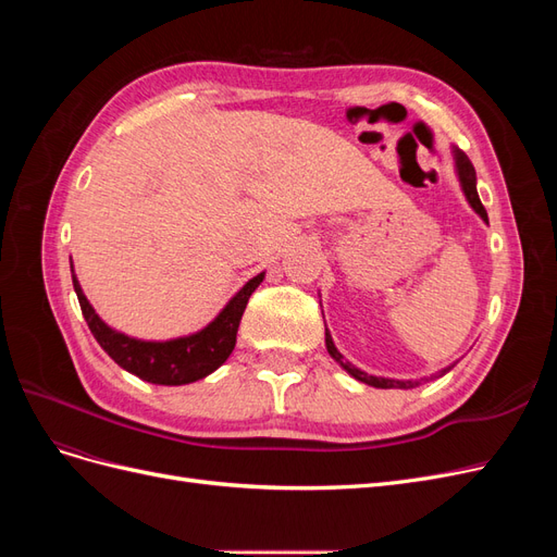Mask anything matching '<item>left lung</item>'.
Listing matches in <instances>:
<instances>
[{
	"mask_svg": "<svg viewBox=\"0 0 557 557\" xmlns=\"http://www.w3.org/2000/svg\"><path fill=\"white\" fill-rule=\"evenodd\" d=\"M453 160H455V172H458L460 188H462V193H465V197H467V201H469V207L481 215L483 223H487V213H485V209H483V205H481V199H479V193H476V172H474V164H471L469 158L462 153V150L455 148V146H453ZM325 346H327L330 356H332L336 362H339L352 379H358V381H362V383H367V385H372V387H416V385H418V381H399V379L372 376V374L362 372V369H358L356 364H350L348 360H344L342 352L336 350V346H334V342H332V334H330L327 327H325ZM450 367H453V364H450ZM450 367H448V369H450ZM444 372H446V369H444Z\"/></svg>",
	"mask_w": 557,
	"mask_h": 557,
	"instance_id": "obj_1",
	"label": "left lung"
}]
</instances>
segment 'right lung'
<instances>
[{"mask_svg": "<svg viewBox=\"0 0 557 557\" xmlns=\"http://www.w3.org/2000/svg\"><path fill=\"white\" fill-rule=\"evenodd\" d=\"M262 278L264 272L252 276L205 330L188 336H176V339L170 342H144L109 327L104 320L97 315L88 297L83 295V288L72 264V281L78 305L90 332L95 334L97 344L102 346L109 352V358L115 364H121L125 372L156 385H185L213 374L234 350L248 297L256 293Z\"/></svg>", "mask_w": 557, "mask_h": 557, "instance_id": "obj_1", "label": "right lung"}]
</instances>
